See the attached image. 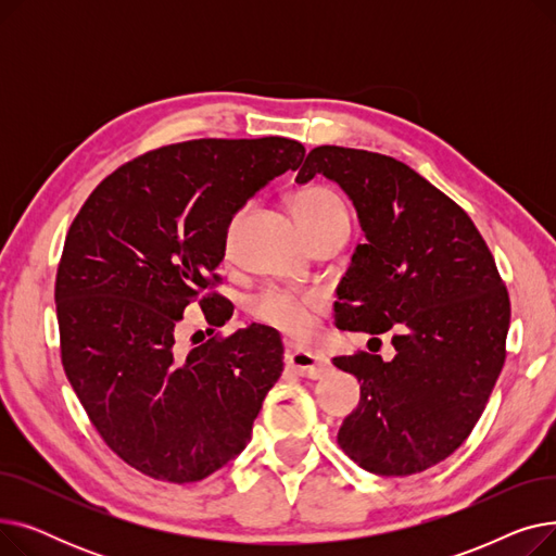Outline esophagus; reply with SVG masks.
Here are the masks:
<instances>
[{
    "label": "esophagus",
    "instance_id": "esophagus-1",
    "mask_svg": "<svg viewBox=\"0 0 556 556\" xmlns=\"http://www.w3.org/2000/svg\"><path fill=\"white\" fill-rule=\"evenodd\" d=\"M286 365L298 376L313 378V381H317V378H323L329 371V361L323 354L308 352V349H288Z\"/></svg>",
    "mask_w": 556,
    "mask_h": 556
}]
</instances>
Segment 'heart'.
Returning a JSON list of instances; mask_svg holds the SVG:
<instances>
[{
  "label": "heart",
  "mask_w": 556,
  "mask_h": 556,
  "mask_svg": "<svg viewBox=\"0 0 556 556\" xmlns=\"http://www.w3.org/2000/svg\"><path fill=\"white\" fill-rule=\"evenodd\" d=\"M290 210L298 216V223L306 233L327 223L346 218L344 202L327 187H304L290 195ZM243 210L233 212L225 227V248L229 250L233 231L239 227ZM317 298L311 293H295L288 288H266L250 304V311L261 323L281 329L288 336L302 338L313 329V311L317 308Z\"/></svg>",
  "instance_id": "b5f03b06"
}]
</instances>
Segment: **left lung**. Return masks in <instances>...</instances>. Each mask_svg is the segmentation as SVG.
Segmentation results:
<instances>
[{
  "label": "left lung",
  "mask_w": 556,
  "mask_h": 556,
  "mask_svg": "<svg viewBox=\"0 0 556 556\" xmlns=\"http://www.w3.org/2000/svg\"><path fill=\"white\" fill-rule=\"evenodd\" d=\"M317 173L352 198L365 231L338 286L336 327L392 329L396 349L390 363L367 352L333 358L361 383L338 444L369 473H421L462 446L498 381L507 288L469 214L407 164L317 146L298 182Z\"/></svg>",
  "instance_id": "left-lung-1"
}]
</instances>
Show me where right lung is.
I'll return each mask as SVG.
<instances>
[{"label": "right lung", "instance_id": "right-lung-1", "mask_svg": "<svg viewBox=\"0 0 556 556\" xmlns=\"http://www.w3.org/2000/svg\"><path fill=\"white\" fill-rule=\"evenodd\" d=\"M304 153L286 137L162 146L76 214L55 275L61 358L103 442L139 473L189 484L245 448L283 371L279 333L250 325L185 352L180 323L193 302L212 327L231 317L212 290L225 227Z\"/></svg>", "mask_w": 556, "mask_h": 556}]
</instances>
